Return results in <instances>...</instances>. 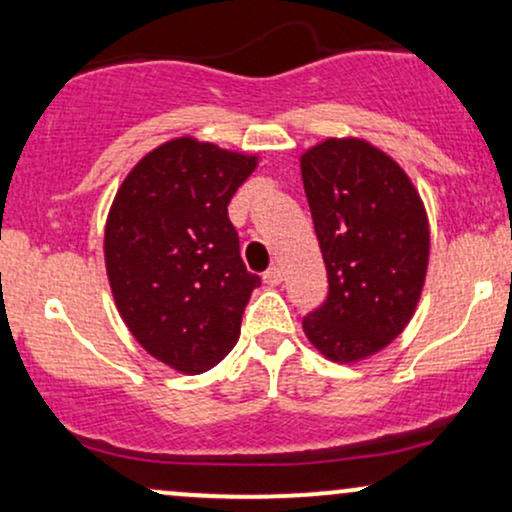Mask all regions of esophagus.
<instances>
[{"instance_id":"obj_1","label":"esophagus","mask_w":512,"mask_h":512,"mask_svg":"<svg viewBox=\"0 0 512 512\" xmlns=\"http://www.w3.org/2000/svg\"><path fill=\"white\" fill-rule=\"evenodd\" d=\"M264 284L267 286H279L281 281H284V272H281L279 267H272V269H267V272H264Z\"/></svg>"}]
</instances>
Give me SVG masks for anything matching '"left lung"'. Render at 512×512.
Instances as JSON below:
<instances>
[{
	"label": "left lung",
	"mask_w": 512,
	"mask_h": 512,
	"mask_svg": "<svg viewBox=\"0 0 512 512\" xmlns=\"http://www.w3.org/2000/svg\"><path fill=\"white\" fill-rule=\"evenodd\" d=\"M301 175L330 281L303 332L334 363L363 361L397 339L419 305L431 250L426 207L404 168L366 139L310 146Z\"/></svg>",
	"instance_id": "8db88e82"
}]
</instances>
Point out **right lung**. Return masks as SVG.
Masks as SVG:
<instances>
[{
	"label": "right lung",
	"instance_id": "right-lung-1",
	"mask_svg": "<svg viewBox=\"0 0 512 512\" xmlns=\"http://www.w3.org/2000/svg\"><path fill=\"white\" fill-rule=\"evenodd\" d=\"M255 168L257 156L170 139L129 170L108 211L103 250L117 313L144 351L178 373H204L236 346L260 286L228 219Z\"/></svg>",
	"mask_w": 512,
	"mask_h": 512
}]
</instances>
